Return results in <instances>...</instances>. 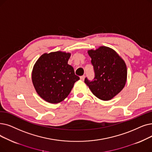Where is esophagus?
I'll use <instances>...</instances> for the list:
<instances>
[{
    "instance_id": "34e87169",
    "label": "esophagus",
    "mask_w": 152,
    "mask_h": 152,
    "mask_svg": "<svg viewBox=\"0 0 152 152\" xmlns=\"http://www.w3.org/2000/svg\"><path fill=\"white\" fill-rule=\"evenodd\" d=\"M84 78H85V76H84V75L81 76L80 77V79H81V80L82 81H84Z\"/></svg>"
}]
</instances>
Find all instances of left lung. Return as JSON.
Masks as SVG:
<instances>
[{
	"label": "left lung",
	"mask_w": 152,
	"mask_h": 152,
	"mask_svg": "<svg viewBox=\"0 0 152 152\" xmlns=\"http://www.w3.org/2000/svg\"><path fill=\"white\" fill-rule=\"evenodd\" d=\"M94 77L89 81L85 78L95 96L102 101H109L122 90L127 80V67L117 53L109 47H101L96 50H89Z\"/></svg>",
	"instance_id": "1"
}]
</instances>
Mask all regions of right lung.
Segmentation results:
<instances>
[{"label": "right lung", "instance_id": "right-lung-1", "mask_svg": "<svg viewBox=\"0 0 152 152\" xmlns=\"http://www.w3.org/2000/svg\"><path fill=\"white\" fill-rule=\"evenodd\" d=\"M70 53L62 51L45 53L33 68L31 79L34 88L45 101L56 104L63 101L80 77L68 64Z\"/></svg>", "mask_w": 152, "mask_h": 152}]
</instances>
